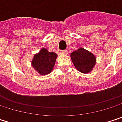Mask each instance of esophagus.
<instances>
[{
	"instance_id": "obj_1",
	"label": "esophagus",
	"mask_w": 122,
	"mask_h": 122,
	"mask_svg": "<svg viewBox=\"0 0 122 122\" xmlns=\"http://www.w3.org/2000/svg\"><path fill=\"white\" fill-rule=\"evenodd\" d=\"M60 54H63V55H66L68 54V51L67 50H63V51H60Z\"/></svg>"
}]
</instances>
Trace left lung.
I'll return each mask as SVG.
<instances>
[{
	"label": "left lung",
	"instance_id": "obj_1",
	"mask_svg": "<svg viewBox=\"0 0 122 122\" xmlns=\"http://www.w3.org/2000/svg\"><path fill=\"white\" fill-rule=\"evenodd\" d=\"M71 58L76 68L83 73L91 72L96 63L95 55L83 48H79L72 52Z\"/></svg>",
	"mask_w": 122,
	"mask_h": 122
}]
</instances>
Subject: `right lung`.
<instances>
[{
    "instance_id": "1",
    "label": "right lung",
    "mask_w": 122,
    "mask_h": 122,
    "mask_svg": "<svg viewBox=\"0 0 122 122\" xmlns=\"http://www.w3.org/2000/svg\"><path fill=\"white\" fill-rule=\"evenodd\" d=\"M57 54L49 52L46 49L42 48L38 54H36L32 61V66L40 75L45 76L50 73L54 69Z\"/></svg>"
}]
</instances>
